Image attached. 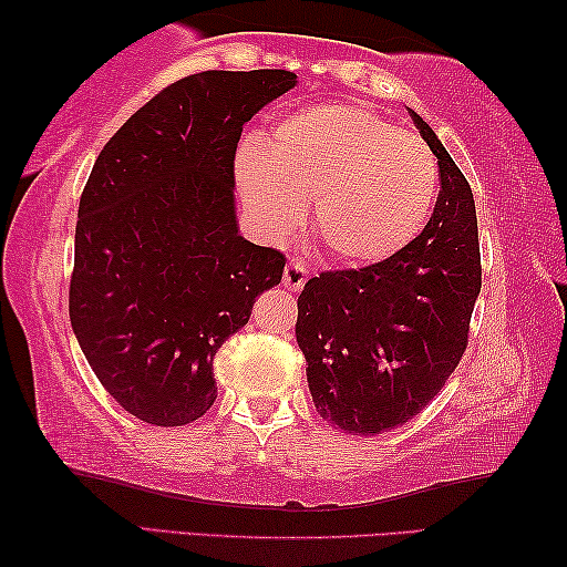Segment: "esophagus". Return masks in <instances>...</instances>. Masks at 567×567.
<instances>
[{"label":"esophagus","instance_id":"obj_1","mask_svg":"<svg viewBox=\"0 0 567 567\" xmlns=\"http://www.w3.org/2000/svg\"><path fill=\"white\" fill-rule=\"evenodd\" d=\"M306 278H309V271H306V266L301 261H289L284 268V286L289 291H299L303 289Z\"/></svg>","mask_w":567,"mask_h":567}]
</instances>
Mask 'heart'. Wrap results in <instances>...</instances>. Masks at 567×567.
Returning a JSON list of instances; mask_svg holds the SVG:
<instances>
[{
	"label": "heart",
	"mask_w": 567,
	"mask_h": 567,
	"mask_svg": "<svg viewBox=\"0 0 567 567\" xmlns=\"http://www.w3.org/2000/svg\"><path fill=\"white\" fill-rule=\"evenodd\" d=\"M238 190L266 236L299 228L311 203V234L339 264H374L420 234L437 196V161L354 102H321L278 120L261 145L236 161Z\"/></svg>",
	"instance_id": "obj_1"
}]
</instances>
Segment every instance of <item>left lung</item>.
<instances>
[{
  "instance_id": "1",
  "label": "left lung",
  "mask_w": 567,
  "mask_h": 567,
  "mask_svg": "<svg viewBox=\"0 0 567 567\" xmlns=\"http://www.w3.org/2000/svg\"><path fill=\"white\" fill-rule=\"evenodd\" d=\"M412 117L440 165L430 223L384 261L323 271L299 296L296 341L313 404L354 434L394 430L437 396L465 354L482 286L470 183L434 130Z\"/></svg>"
}]
</instances>
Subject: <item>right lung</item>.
<instances>
[{"instance_id": "obj_1", "label": "right lung", "mask_w": 567, "mask_h": 567, "mask_svg": "<svg viewBox=\"0 0 567 567\" xmlns=\"http://www.w3.org/2000/svg\"><path fill=\"white\" fill-rule=\"evenodd\" d=\"M296 85L289 70L188 74L102 147L74 228L70 321L110 396L155 426L216 402L213 357L281 284V250L238 236L244 125Z\"/></svg>"}]
</instances>
